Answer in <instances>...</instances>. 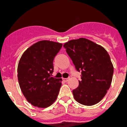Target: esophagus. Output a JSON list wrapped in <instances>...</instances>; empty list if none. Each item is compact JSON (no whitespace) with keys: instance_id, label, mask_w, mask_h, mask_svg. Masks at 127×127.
Returning a JSON list of instances; mask_svg holds the SVG:
<instances>
[{"instance_id":"obj_1","label":"esophagus","mask_w":127,"mask_h":127,"mask_svg":"<svg viewBox=\"0 0 127 127\" xmlns=\"http://www.w3.org/2000/svg\"><path fill=\"white\" fill-rule=\"evenodd\" d=\"M68 80H69V78H63V81L64 82H67Z\"/></svg>"}]
</instances>
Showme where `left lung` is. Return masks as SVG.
<instances>
[{
  "label": "left lung",
  "mask_w": 127,
  "mask_h": 127,
  "mask_svg": "<svg viewBox=\"0 0 127 127\" xmlns=\"http://www.w3.org/2000/svg\"><path fill=\"white\" fill-rule=\"evenodd\" d=\"M63 47L78 71L81 80L72 90L74 98L84 105L99 102L110 88L113 66L104 48L86 38L73 39Z\"/></svg>",
  "instance_id": "obj_1"
}]
</instances>
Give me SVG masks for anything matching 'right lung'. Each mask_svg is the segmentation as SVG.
<instances>
[{
	"label": "right lung",
	"instance_id": "right-lung-1",
	"mask_svg": "<svg viewBox=\"0 0 127 127\" xmlns=\"http://www.w3.org/2000/svg\"><path fill=\"white\" fill-rule=\"evenodd\" d=\"M63 44L47 40L35 43L21 57L18 66L20 87L27 101L45 108L53 103L61 86V78L52 77L53 60Z\"/></svg>",
	"mask_w": 127,
	"mask_h": 127
}]
</instances>
